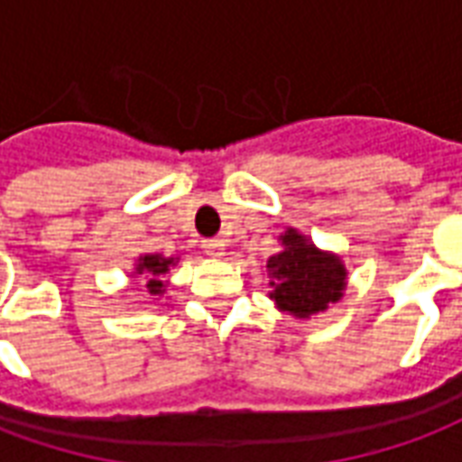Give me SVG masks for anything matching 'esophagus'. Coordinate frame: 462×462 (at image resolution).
<instances>
[{
	"mask_svg": "<svg viewBox=\"0 0 462 462\" xmlns=\"http://www.w3.org/2000/svg\"><path fill=\"white\" fill-rule=\"evenodd\" d=\"M204 251L211 258H221L224 255V241H218V238H211V241H204Z\"/></svg>",
	"mask_w": 462,
	"mask_h": 462,
	"instance_id": "obj_1",
	"label": "esophagus"
}]
</instances>
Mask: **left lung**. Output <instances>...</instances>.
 <instances>
[{"label": "left lung", "instance_id": "8db88e82", "mask_svg": "<svg viewBox=\"0 0 462 462\" xmlns=\"http://www.w3.org/2000/svg\"><path fill=\"white\" fill-rule=\"evenodd\" d=\"M282 251L265 261L268 298L295 319H310L342 300L346 291V268L332 251H322L312 238L288 226L278 236Z\"/></svg>", "mask_w": 462, "mask_h": 462}]
</instances>
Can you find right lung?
I'll return each mask as SVG.
<instances>
[{
  "label": "right lung",
  "mask_w": 462,
  "mask_h": 462,
  "mask_svg": "<svg viewBox=\"0 0 462 462\" xmlns=\"http://www.w3.org/2000/svg\"><path fill=\"white\" fill-rule=\"evenodd\" d=\"M180 263V258H167V255L162 254H143L134 258V265L130 275L133 278H140L144 282V291L154 295V300L164 295L167 291V281H164V275L170 273L171 265Z\"/></svg>",
  "instance_id": "1"
}]
</instances>
